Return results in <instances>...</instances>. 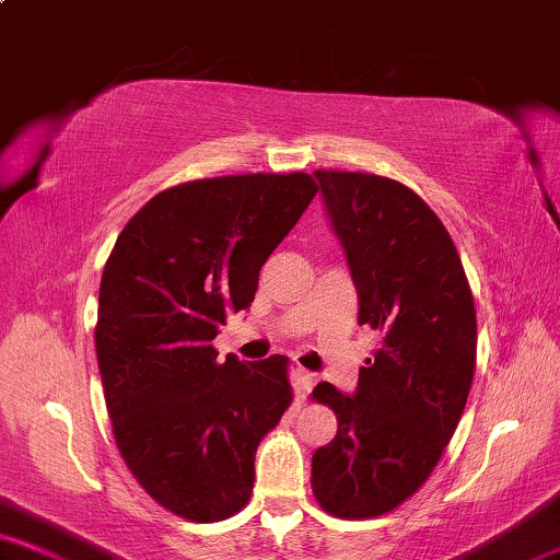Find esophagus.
<instances>
[{"instance_id": "obj_1", "label": "esophagus", "mask_w": 560, "mask_h": 560, "mask_svg": "<svg viewBox=\"0 0 560 560\" xmlns=\"http://www.w3.org/2000/svg\"><path fill=\"white\" fill-rule=\"evenodd\" d=\"M317 384V374H312L307 369H295V390L300 394V398H307L310 390L315 388Z\"/></svg>"}]
</instances>
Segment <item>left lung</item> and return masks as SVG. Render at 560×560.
<instances>
[{
  "instance_id": "obj_1",
  "label": "left lung",
  "mask_w": 560,
  "mask_h": 560,
  "mask_svg": "<svg viewBox=\"0 0 560 560\" xmlns=\"http://www.w3.org/2000/svg\"><path fill=\"white\" fill-rule=\"evenodd\" d=\"M331 229L359 292V325L381 345L354 396L312 390L337 435L312 455V492L327 514L371 518L413 497L463 418L477 361V315L453 238L400 182L317 170Z\"/></svg>"
}]
</instances>
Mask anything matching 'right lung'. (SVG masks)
<instances>
[{
    "label": "right lung",
    "mask_w": 560,
    "mask_h": 560,
    "mask_svg": "<svg viewBox=\"0 0 560 560\" xmlns=\"http://www.w3.org/2000/svg\"><path fill=\"white\" fill-rule=\"evenodd\" d=\"M317 184L235 174L164 189L105 262L95 351L117 450L156 504L223 522L248 504L255 450L292 404L288 359L221 364L211 341L248 310L270 253Z\"/></svg>",
    "instance_id": "1"
}]
</instances>
